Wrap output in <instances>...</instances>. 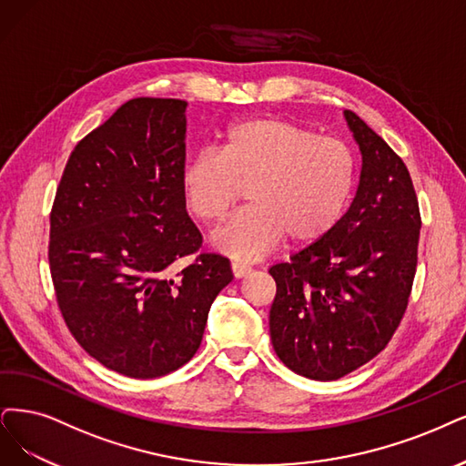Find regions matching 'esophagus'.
<instances>
[{"mask_svg": "<svg viewBox=\"0 0 466 466\" xmlns=\"http://www.w3.org/2000/svg\"><path fill=\"white\" fill-rule=\"evenodd\" d=\"M249 270H251V267L246 265V263H239V261L232 263V272H234L236 279H244Z\"/></svg>", "mask_w": 466, "mask_h": 466, "instance_id": "esophagus-1", "label": "esophagus"}]
</instances>
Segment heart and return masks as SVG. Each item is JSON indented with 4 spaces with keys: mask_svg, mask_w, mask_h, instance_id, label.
I'll use <instances>...</instances> for the list:
<instances>
[{
    "mask_svg": "<svg viewBox=\"0 0 466 466\" xmlns=\"http://www.w3.org/2000/svg\"><path fill=\"white\" fill-rule=\"evenodd\" d=\"M357 161L351 147L286 118L239 120L218 149L198 151L182 170L186 207L203 222H218L250 184L251 205L211 236L215 249L238 261L259 259L284 234L309 244L329 234L351 199Z\"/></svg>",
    "mask_w": 466,
    "mask_h": 466,
    "instance_id": "1",
    "label": "heart"
}]
</instances>
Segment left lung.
<instances>
[{
    "mask_svg": "<svg viewBox=\"0 0 466 466\" xmlns=\"http://www.w3.org/2000/svg\"><path fill=\"white\" fill-rule=\"evenodd\" d=\"M346 120L363 155L353 203L329 234L268 270L272 348L289 370L324 382L369 363L398 330L422 227L400 155L353 111Z\"/></svg>",
    "mask_w": 466,
    "mask_h": 466,
    "instance_id": "1",
    "label": "left lung"
}]
</instances>
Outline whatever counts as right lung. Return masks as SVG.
<instances>
[{"label":"right lung","mask_w":466,"mask_h":466,"mask_svg":"<svg viewBox=\"0 0 466 466\" xmlns=\"http://www.w3.org/2000/svg\"><path fill=\"white\" fill-rule=\"evenodd\" d=\"M186 106L123 103L73 149L49 215V270L66 329L103 367L142 380L196 355L211 303L234 279L227 257L199 253L186 213Z\"/></svg>","instance_id":"obj_1"}]
</instances>
